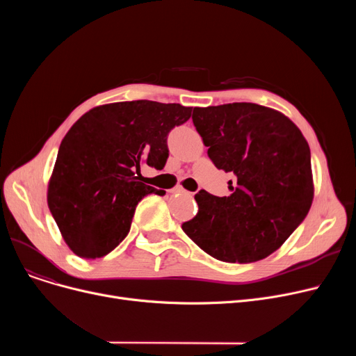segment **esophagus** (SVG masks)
Instances as JSON below:
<instances>
[{
    "label": "esophagus",
    "instance_id": "1",
    "mask_svg": "<svg viewBox=\"0 0 356 356\" xmlns=\"http://www.w3.org/2000/svg\"><path fill=\"white\" fill-rule=\"evenodd\" d=\"M173 193H183V195H189V192H188V191H184V189H181V188H176V189L173 191Z\"/></svg>",
    "mask_w": 356,
    "mask_h": 356
}]
</instances>
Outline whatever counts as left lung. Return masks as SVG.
<instances>
[{
	"mask_svg": "<svg viewBox=\"0 0 356 356\" xmlns=\"http://www.w3.org/2000/svg\"><path fill=\"white\" fill-rule=\"evenodd\" d=\"M193 124L213 164L236 177L231 195H195L181 229L225 263H254L282 247L313 202L310 148L284 114L250 102L195 108ZM232 184V181H231Z\"/></svg>",
	"mask_w": 356,
	"mask_h": 356,
	"instance_id": "left-lung-1",
	"label": "left lung"
}]
</instances>
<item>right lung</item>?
<instances>
[{
  "label": "right lung",
  "mask_w": 356,
  "mask_h": 356,
  "mask_svg": "<svg viewBox=\"0 0 356 356\" xmlns=\"http://www.w3.org/2000/svg\"><path fill=\"white\" fill-rule=\"evenodd\" d=\"M191 115V106L141 99L95 106L72 125L49 180L47 204L74 254H109L129 232L138 202L165 193L140 181V168L161 170L168 133Z\"/></svg>",
  "instance_id": "obj_1"
}]
</instances>
